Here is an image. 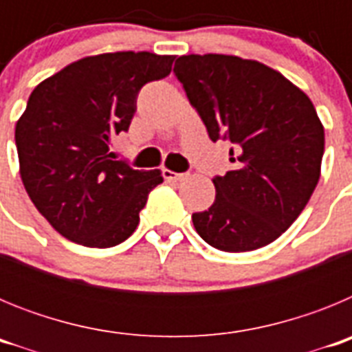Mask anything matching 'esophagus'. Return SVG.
<instances>
[{
    "instance_id": "1",
    "label": "esophagus",
    "mask_w": 352,
    "mask_h": 352,
    "mask_svg": "<svg viewBox=\"0 0 352 352\" xmlns=\"http://www.w3.org/2000/svg\"><path fill=\"white\" fill-rule=\"evenodd\" d=\"M162 174H164V178H166L167 182H182V179L185 178V174L183 173H174V170L169 169H164Z\"/></svg>"
}]
</instances>
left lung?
I'll return each mask as SVG.
<instances>
[{"label": "left lung", "mask_w": 352, "mask_h": 352, "mask_svg": "<svg viewBox=\"0 0 352 352\" xmlns=\"http://www.w3.org/2000/svg\"><path fill=\"white\" fill-rule=\"evenodd\" d=\"M174 76L211 141L232 144L234 169L213 178L214 203L192 214L195 231L223 252L266 247L300 217L321 176L316 107L280 72L238 56H179Z\"/></svg>", "instance_id": "obj_1"}]
</instances>
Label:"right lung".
<instances>
[{
    "instance_id": "obj_1",
    "label": "right lung",
    "mask_w": 352,
    "mask_h": 352,
    "mask_svg": "<svg viewBox=\"0 0 352 352\" xmlns=\"http://www.w3.org/2000/svg\"><path fill=\"white\" fill-rule=\"evenodd\" d=\"M174 56H88L40 82L15 125L21 178L36 210L74 243L109 248L139 223L160 170L113 160L111 139L126 132L144 84L170 74Z\"/></svg>"
}]
</instances>
